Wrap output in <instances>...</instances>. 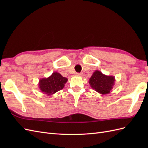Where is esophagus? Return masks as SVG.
<instances>
[{"label":"esophagus","mask_w":148,"mask_h":148,"mask_svg":"<svg viewBox=\"0 0 148 148\" xmlns=\"http://www.w3.org/2000/svg\"><path fill=\"white\" fill-rule=\"evenodd\" d=\"M75 75L76 76H83V73H75Z\"/></svg>","instance_id":"obj_1"}]
</instances>
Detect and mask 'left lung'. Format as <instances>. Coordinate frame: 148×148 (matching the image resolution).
Masks as SVG:
<instances>
[{"label": "left lung", "instance_id": "left-lung-1", "mask_svg": "<svg viewBox=\"0 0 148 148\" xmlns=\"http://www.w3.org/2000/svg\"><path fill=\"white\" fill-rule=\"evenodd\" d=\"M115 81L114 76H107L99 70H96L89 78V83L97 92L101 95H108L112 90Z\"/></svg>", "mask_w": 148, "mask_h": 148}]
</instances>
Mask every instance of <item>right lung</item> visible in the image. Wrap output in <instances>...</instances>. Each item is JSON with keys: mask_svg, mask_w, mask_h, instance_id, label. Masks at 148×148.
<instances>
[{"mask_svg": "<svg viewBox=\"0 0 148 148\" xmlns=\"http://www.w3.org/2000/svg\"><path fill=\"white\" fill-rule=\"evenodd\" d=\"M68 79L56 71L48 78L40 79L38 85L41 92L50 96L63 89Z\"/></svg>", "mask_w": 148, "mask_h": 148, "instance_id": "obj_1", "label": "right lung"}]
</instances>
